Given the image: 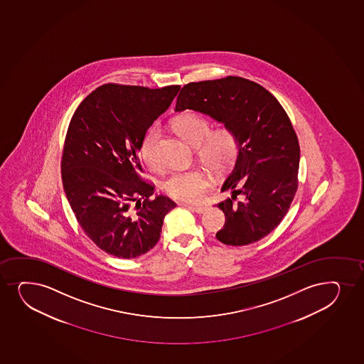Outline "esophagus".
<instances>
[{"mask_svg":"<svg viewBox=\"0 0 364 364\" xmlns=\"http://www.w3.org/2000/svg\"><path fill=\"white\" fill-rule=\"evenodd\" d=\"M187 206H188V209L193 210V211H196L197 213H203L206 210V208H204V206H192V205H187Z\"/></svg>","mask_w":364,"mask_h":364,"instance_id":"esophagus-1","label":"esophagus"}]
</instances>
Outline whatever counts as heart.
<instances>
[{"label":"heart","mask_w":364,"mask_h":364,"mask_svg":"<svg viewBox=\"0 0 364 364\" xmlns=\"http://www.w3.org/2000/svg\"><path fill=\"white\" fill-rule=\"evenodd\" d=\"M171 126L186 142L197 146L199 159L213 171H225L238 155V134L227 122L210 129L208 117L196 112H186L176 117ZM159 138V129L153 126L146 130L141 141V156L151 168L158 166L156 146ZM209 184V175L204 170L189 168L168 173L161 182V187L164 192L177 200L199 201L204 197Z\"/></svg>","instance_id":"obj_1"}]
</instances>
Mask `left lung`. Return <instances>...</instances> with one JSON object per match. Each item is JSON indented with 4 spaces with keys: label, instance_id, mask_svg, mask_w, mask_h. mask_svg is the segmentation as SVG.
<instances>
[{
    "label": "left lung",
    "instance_id": "left-lung-1",
    "mask_svg": "<svg viewBox=\"0 0 364 364\" xmlns=\"http://www.w3.org/2000/svg\"><path fill=\"white\" fill-rule=\"evenodd\" d=\"M193 109L233 126L239 151L218 203L226 222L216 238L242 247L257 242L279 225L299 186L300 146L296 132L276 97L254 81L226 76L184 85L176 110Z\"/></svg>",
    "mask_w": 364,
    "mask_h": 364
}]
</instances>
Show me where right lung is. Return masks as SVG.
<instances>
[{
  "mask_svg": "<svg viewBox=\"0 0 364 364\" xmlns=\"http://www.w3.org/2000/svg\"><path fill=\"white\" fill-rule=\"evenodd\" d=\"M180 88L102 85L71 117L60 163L64 192L85 234L109 255L148 252L176 206L163 194L151 199L154 186L143 178L139 149Z\"/></svg>",
  "mask_w": 364,
  "mask_h": 364,
  "instance_id": "obj_1",
  "label": "right lung"
}]
</instances>
